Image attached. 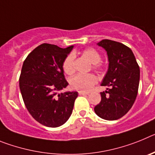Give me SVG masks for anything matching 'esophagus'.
<instances>
[{"mask_svg": "<svg viewBox=\"0 0 155 155\" xmlns=\"http://www.w3.org/2000/svg\"><path fill=\"white\" fill-rule=\"evenodd\" d=\"M79 95H84V94H88L89 93L85 92V91H78Z\"/></svg>", "mask_w": 155, "mask_h": 155, "instance_id": "34e87169", "label": "esophagus"}]
</instances>
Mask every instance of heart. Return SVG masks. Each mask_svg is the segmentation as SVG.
<instances>
[{"mask_svg":"<svg viewBox=\"0 0 155 155\" xmlns=\"http://www.w3.org/2000/svg\"><path fill=\"white\" fill-rule=\"evenodd\" d=\"M83 55L93 64L94 69L99 70L102 68L100 64L101 56L96 50L93 48H87L83 51ZM63 70L68 75L73 74L75 72L74 56L71 53L64 59L63 62ZM97 83L96 77L92 74H78L70 79V85L74 90L80 91H88Z\"/></svg>","mask_w":155,"mask_h":155,"instance_id":"1","label":"heart"}]
</instances>
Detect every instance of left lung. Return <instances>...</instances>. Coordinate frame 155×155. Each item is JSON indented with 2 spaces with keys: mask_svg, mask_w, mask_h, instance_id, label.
I'll return each mask as SVG.
<instances>
[{
  "mask_svg": "<svg viewBox=\"0 0 155 155\" xmlns=\"http://www.w3.org/2000/svg\"><path fill=\"white\" fill-rule=\"evenodd\" d=\"M97 45L107 53L109 68L101 85L109 88L100 93L102 99L94 113L104 120H118L128 113L136 100L140 68L132 50L123 43L103 39Z\"/></svg>",
  "mask_w": 155,
  "mask_h": 155,
  "instance_id": "left-lung-1",
  "label": "left lung"
}]
</instances>
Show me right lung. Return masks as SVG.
<instances>
[{
    "label": "right lung",
    "instance_id": "add662e5",
    "mask_svg": "<svg viewBox=\"0 0 155 155\" xmlns=\"http://www.w3.org/2000/svg\"><path fill=\"white\" fill-rule=\"evenodd\" d=\"M73 47L63 49L43 43L34 49L23 63L19 78L23 101L31 116L46 127L65 124L78 95L77 91L57 93L68 85L63 62Z\"/></svg>",
    "mask_w": 155,
    "mask_h": 155
}]
</instances>
